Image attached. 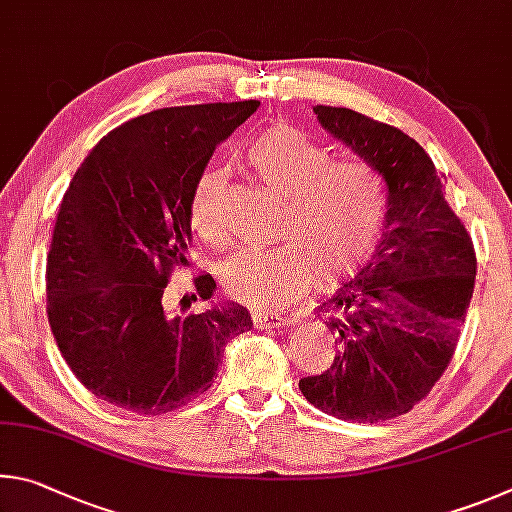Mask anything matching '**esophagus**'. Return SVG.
Instances as JSON below:
<instances>
[{
	"instance_id": "obj_1",
	"label": "esophagus",
	"mask_w": 512,
	"mask_h": 512,
	"mask_svg": "<svg viewBox=\"0 0 512 512\" xmlns=\"http://www.w3.org/2000/svg\"><path fill=\"white\" fill-rule=\"evenodd\" d=\"M251 321H254L256 328L261 330H267V328H281L285 326V319L283 315H279V312H254V317H251Z\"/></svg>"
}]
</instances>
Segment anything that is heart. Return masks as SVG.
Instances as JSON below:
<instances>
[{
    "label": "heart",
    "mask_w": 512,
    "mask_h": 512,
    "mask_svg": "<svg viewBox=\"0 0 512 512\" xmlns=\"http://www.w3.org/2000/svg\"><path fill=\"white\" fill-rule=\"evenodd\" d=\"M245 164L258 182L283 193L274 247H247L222 267L231 299L251 308H279L308 288L335 285L360 267L378 242L384 220V186L364 161H333L306 132L276 123L249 143ZM227 170L209 168L197 177L188 220L206 245L229 238L222 215Z\"/></svg>",
    "instance_id": "heart-1"
}]
</instances>
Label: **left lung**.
Wrapping results in <instances>:
<instances>
[{
    "label": "left lung",
    "instance_id": "8db88e82",
    "mask_svg": "<svg viewBox=\"0 0 512 512\" xmlns=\"http://www.w3.org/2000/svg\"><path fill=\"white\" fill-rule=\"evenodd\" d=\"M319 123L387 184V224L353 281L321 303L335 360L299 380L328 416L378 423L407 414L441 380L459 344L477 276L465 224L445 200V175L418 141L348 107L317 105Z\"/></svg>",
    "mask_w": 512,
    "mask_h": 512
}]
</instances>
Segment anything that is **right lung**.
<instances>
[{"mask_svg":"<svg viewBox=\"0 0 512 512\" xmlns=\"http://www.w3.org/2000/svg\"><path fill=\"white\" fill-rule=\"evenodd\" d=\"M258 105L141 114L107 132L71 179L47 258V315L71 373L107 405L139 416L188 405L211 387L224 344L251 328L229 303L175 315L166 288L188 265L197 177ZM193 283L191 301L211 299V276Z\"/></svg>","mask_w":512,"mask_h":512,"instance_id":"add662e5","label":"right lung"}]
</instances>
